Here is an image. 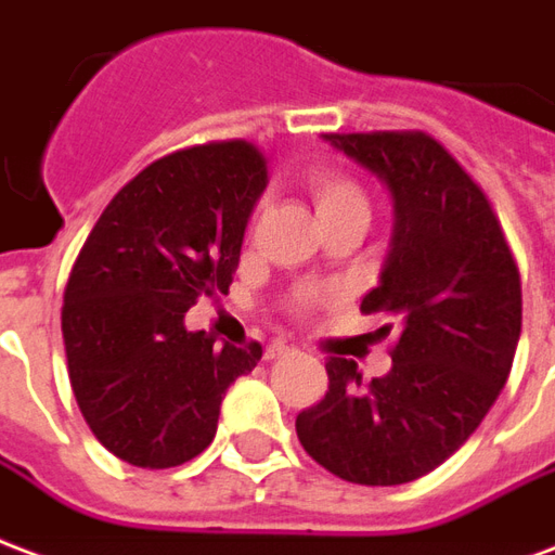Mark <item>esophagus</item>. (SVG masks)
Masks as SVG:
<instances>
[{"label":"esophagus","instance_id":"1","mask_svg":"<svg viewBox=\"0 0 555 555\" xmlns=\"http://www.w3.org/2000/svg\"><path fill=\"white\" fill-rule=\"evenodd\" d=\"M289 351H293V346H289V343L274 339V343H269V346H266V361H278V358L289 354Z\"/></svg>","mask_w":555,"mask_h":555}]
</instances>
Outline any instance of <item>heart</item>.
<instances>
[{
	"label": "heart",
	"mask_w": 555,
	"mask_h": 555,
	"mask_svg": "<svg viewBox=\"0 0 555 555\" xmlns=\"http://www.w3.org/2000/svg\"><path fill=\"white\" fill-rule=\"evenodd\" d=\"M307 192L317 204L319 218H339V216H370V201L361 185L351 180L349 173L334 171V168H319L307 177ZM317 293H301V305L317 301Z\"/></svg>",
	"instance_id": "heart-1"
}]
</instances>
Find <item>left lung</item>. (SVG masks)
I'll list each match as a JSON object with an SVG mask.
<instances>
[{
    "label": "left lung",
    "instance_id": "8db88e82",
    "mask_svg": "<svg viewBox=\"0 0 555 555\" xmlns=\"http://www.w3.org/2000/svg\"><path fill=\"white\" fill-rule=\"evenodd\" d=\"M325 141L375 173L393 233L363 313L399 322L393 366L363 382L331 358L327 393L295 420L307 455L354 485H405L440 467L505 387L520 339V274L482 189L426 132ZM384 337L390 325L378 327Z\"/></svg>",
    "mask_w": 555,
    "mask_h": 555
}]
</instances>
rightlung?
<instances>
[{
	"instance_id": "add662e5",
	"label": "right lung",
	"mask_w": 555,
	"mask_h": 555,
	"mask_svg": "<svg viewBox=\"0 0 555 555\" xmlns=\"http://www.w3.org/2000/svg\"><path fill=\"white\" fill-rule=\"evenodd\" d=\"M266 159L248 141L180 150L112 197L64 289L70 384L96 440L127 464L165 470L216 438L228 387L260 343L218 346L185 327L201 295L228 293Z\"/></svg>"
}]
</instances>
